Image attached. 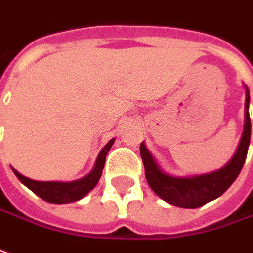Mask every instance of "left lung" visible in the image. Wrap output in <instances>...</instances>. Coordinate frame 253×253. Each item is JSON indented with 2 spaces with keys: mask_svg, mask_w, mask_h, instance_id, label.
I'll list each match as a JSON object with an SVG mask.
<instances>
[{
  "mask_svg": "<svg viewBox=\"0 0 253 253\" xmlns=\"http://www.w3.org/2000/svg\"><path fill=\"white\" fill-rule=\"evenodd\" d=\"M247 88L245 97V124L244 132L239 141L238 149L232 159L221 169L197 174L190 177H176L165 173L162 168L155 161L149 149L141 143V158L145 166V177L151 189L166 203L184 207V209H197L204 206L211 200H215L224 194L229 186L238 177L242 169L247 153H248L249 142H251V118H249V90Z\"/></svg>",
  "mask_w": 253,
  "mask_h": 253,
  "instance_id": "8db88e82",
  "label": "left lung"
}]
</instances>
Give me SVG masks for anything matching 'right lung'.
Returning <instances> with one entry per match:
<instances>
[{
	"label": "right lung",
	"instance_id": "add662e5",
	"mask_svg": "<svg viewBox=\"0 0 253 253\" xmlns=\"http://www.w3.org/2000/svg\"><path fill=\"white\" fill-rule=\"evenodd\" d=\"M114 141L115 139H111L102 148V151L98 153V158L95 161L92 170L83 179L66 181V183L64 181H36V180L25 177L15 169L12 170H14L15 176L19 179L22 184H25L29 190H32L36 196H39L44 201L53 203V204L73 203V201L83 199L84 196L87 193H90L95 187V184L98 183V180L101 177L102 169H104L105 156L114 145Z\"/></svg>",
	"mask_w": 253,
	"mask_h": 253
}]
</instances>
